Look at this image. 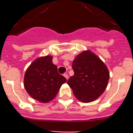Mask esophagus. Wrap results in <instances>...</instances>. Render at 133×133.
<instances>
[{
  "label": "esophagus",
  "instance_id": "34e87169",
  "mask_svg": "<svg viewBox=\"0 0 133 133\" xmlns=\"http://www.w3.org/2000/svg\"><path fill=\"white\" fill-rule=\"evenodd\" d=\"M63 75H64V77H65L66 79H68V78H69V76H68V75L67 74V73H64V74Z\"/></svg>",
  "mask_w": 133,
  "mask_h": 133
}]
</instances>
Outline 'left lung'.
<instances>
[{
  "label": "left lung",
  "instance_id": "8db88e82",
  "mask_svg": "<svg viewBox=\"0 0 133 133\" xmlns=\"http://www.w3.org/2000/svg\"><path fill=\"white\" fill-rule=\"evenodd\" d=\"M75 74L67 82L75 97L84 103L96 100L108 85L109 73L106 65L89 51L78 55L73 62Z\"/></svg>",
  "mask_w": 133,
  "mask_h": 133
}]
</instances>
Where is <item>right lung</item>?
<instances>
[{
  "mask_svg": "<svg viewBox=\"0 0 133 133\" xmlns=\"http://www.w3.org/2000/svg\"><path fill=\"white\" fill-rule=\"evenodd\" d=\"M53 57L46 56L35 60L28 68L24 76V88L33 98L48 102L53 100L66 78L59 74Z\"/></svg>",
  "mask_w": 133,
  "mask_h": 133,
  "instance_id": "obj_1",
  "label": "right lung"
}]
</instances>
